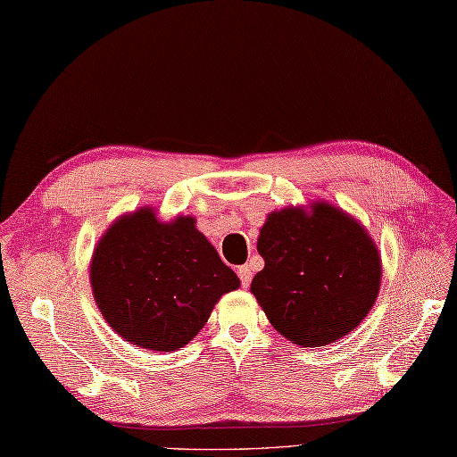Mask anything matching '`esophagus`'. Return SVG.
Segmentation results:
<instances>
[{
  "mask_svg": "<svg viewBox=\"0 0 457 457\" xmlns=\"http://www.w3.org/2000/svg\"><path fill=\"white\" fill-rule=\"evenodd\" d=\"M237 272H238V278L242 282V287H248L250 282H253V268H250L248 264H242V266H238Z\"/></svg>",
  "mask_w": 457,
  "mask_h": 457,
  "instance_id": "esophagus-1",
  "label": "esophagus"
}]
</instances>
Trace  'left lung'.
I'll use <instances>...</instances> for the list:
<instances>
[{
  "instance_id": "1",
  "label": "left lung",
  "mask_w": 457,
  "mask_h": 457,
  "mask_svg": "<svg viewBox=\"0 0 457 457\" xmlns=\"http://www.w3.org/2000/svg\"><path fill=\"white\" fill-rule=\"evenodd\" d=\"M256 246L264 268L250 292L272 328L295 345L335 343L377 302L383 262L375 240L328 201L272 211Z\"/></svg>"
}]
</instances>
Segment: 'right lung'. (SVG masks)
<instances>
[{
	"label": "right lung",
	"instance_id": "add662e5",
	"mask_svg": "<svg viewBox=\"0 0 457 457\" xmlns=\"http://www.w3.org/2000/svg\"><path fill=\"white\" fill-rule=\"evenodd\" d=\"M191 215L162 220L154 207L124 212L90 258V287L120 337L147 351L187 345L240 280Z\"/></svg>",
	"mask_w": 457,
	"mask_h": 457
}]
</instances>
